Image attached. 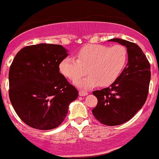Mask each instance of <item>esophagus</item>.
<instances>
[{"label": "esophagus", "mask_w": 159, "mask_h": 159, "mask_svg": "<svg viewBox=\"0 0 159 159\" xmlns=\"http://www.w3.org/2000/svg\"><path fill=\"white\" fill-rule=\"evenodd\" d=\"M79 94H80V96H81V97H83V96H86V95H87L88 93L86 92V91L80 90L79 91Z\"/></svg>", "instance_id": "1"}]
</instances>
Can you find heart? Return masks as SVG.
<instances>
[{
  "mask_svg": "<svg viewBox=\"0 0 159 159\" xmlns=\"http://www.w3.org/2000/svg\"><path fill=\"white\" fill-rule=\"evenodd\" d=\"M76 59L64 58L59 62L60 73L67 79L75 81L86 73L90 75L75 84L83 89L99 85L101 87L114 83L121 75L127 65L128 52L125 46L115 45H86L76 54Z\"/></svg>",
  "mask_w": 159,
  "mask_h": 159,
  "instance_id": "b5f03b06",
  "label": "heart"
}]
</instances>
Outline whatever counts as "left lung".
<instances>
[{"label":"left lung","mask_w":159,"mask_h":159,"mask_svg":"<svg viewBox=\"0 0 159 159\" xmlns=\"http://www.w3.org/2000/svg\"><path fill=\"white\" fill-rule=\"evenodd\" d=\"M109 42L126 46L128 62L121 75L109 87L93 92L98 102L92 113L103 125L116 126L131 120L145 103L151 80L150 63L137 44L120 39Z\"/></svg>","instance_id":"obj_1"}]
</instances>
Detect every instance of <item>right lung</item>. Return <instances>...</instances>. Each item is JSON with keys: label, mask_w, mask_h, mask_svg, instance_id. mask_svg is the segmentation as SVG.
<instances>
[{"label": "right lung", "mask_w": 159, "mask_h": 159, "mask_svg": "<svg viewBox=\"0 0 159 159\" xmlns=\"http://www.w3.org/2000/svg\"><path fill=\"white\" fill-rule=\"evenodd\" d=\"M60 45L38 44L20 50L9 70V97L18 117L39 130L59 127L78 90L59 73L68 56Z\"/></svg>", "instance_id": "right-lung-1"}]
</instances>
